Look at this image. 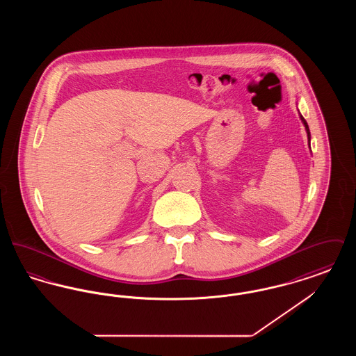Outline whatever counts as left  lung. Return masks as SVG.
<instances>
[{
  "instance_id": "8db88e82",
  "label": "left lung",
  "mask_w": 356,
  "mask_h": 356,
  "mask_svg": "<svg viewBox=\"0 0 356 356\" xmlns=\"http://www.w3.org/2000/svg\"><path fill=\"white\" fill-rule=\"evenodd\" d=\"M300 119L303 121V124H305V132H307V137H308V145H309V141H311V134H309V128H308V124H307V121H305V118L300 115ZM311 148V147H309Z\"/></svg>"
}]
</instances>
